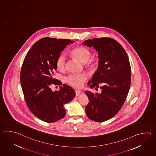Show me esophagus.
Listing matches in <instances>:
<instances>
[{
	"instance_id": "esophagus-1",
	"label": "esophagus",
	"mask_w": 156,
	"mask_h": 156,
	"mask_svg": "<svg viewBox=\"0 0 156 156\" xmlns=\"http://www.w3.org/2000/svg\"><path fill=\"white\" fill-rule=\"evenodd\" d=\"M75 92H76V96L80 95V93H81V92L79 90H76Z\"/></svg>"
}]
</instances>
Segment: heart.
I'll use <instances>...</instances> for the list:
<instances>
[{
    "label": "heart",
    "mask_w": 156,
    "mask_h": 156,
    "mask_svg": "<svg viewBox=\"0 0 156 156\" xmlns=\"http://www.w3.org/2000/svg\"><path fill=\"white\" fill-rule=\"evenodd\" d=\"M70 54L78 61L84 63L87 68L92 69L97 66V60L94 58H90V51L83 47H77L70 51ZM56 66L58 69L63 71L66 68V58L63 54H61L58 57L56 61ZM87 78L84 74H73L66 78V82L69 85L75 88H80Z\"/></svg>",
    "instance_id": "1"
}]
</instances>
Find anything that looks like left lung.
Here are the masks:
<instances>
[{
  "label": "left lung",
  "instance_id": "8db88e82",
  "mask_svg": "<svg viewBox=\"0 0 156 156\" xmlns=\"http://www.w3.org/2000/svg\"><path fill=\"white\" fill-rule=\"evenodd\" d=\"M83 44L93 47L99 58L98 68L88 84L102 89L101 93L85 91L89 98L86 115L92 121L102 122L113 117L124 104L130 88V63L124 48L113 39H88Z\"/></svg>",
  "mask_w": 156,
  "mask_h": 156
}]
</instances>
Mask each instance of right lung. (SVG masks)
<instances>
[{
    "label": "right lung",
    "mask_w": 156,
    "mask_h": 156,
    "mask_svg": "<svg viewBox=\"0 0 156 156\" xmlns=\"http://www.w3.org/2000/svg\"><path fill=\"white\" fill-rule=\"evenodd\" d=\"M70 39L43 38L35 43L26 55L20 79L27 105L32 113L48 123L62 119L66 113L64 105L73 100L74 89L63 84L60 90L53 92L51 84L62 83L54 78L57 69L58 57Z\"/></svg>",
    "instance_id": "add662e5"
}]
</instances>
